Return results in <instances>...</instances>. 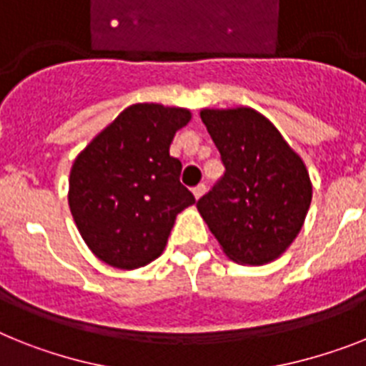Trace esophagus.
Returning <instances> with one entry per match:
<instances>
[{
    "instance_id": "1",
    "label": "esophagus",
    "mask_w": 366,
    "mask_h": 366,
    "mask_svg": "<svg viewBox=\"0 0 366 366\" xmlns=\"http://www.w3.org/2000/svg\"><path fill=\"white\" fill-rule=\"evenodd\" d=\"M192 194H194L196 200H200L202 196L205 194V185H204V183H200V185H198V187H194V189H192Z\"/></svg>"
}]
</instances>
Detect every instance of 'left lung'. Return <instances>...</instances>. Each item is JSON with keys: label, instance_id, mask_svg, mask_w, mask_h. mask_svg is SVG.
<instances>
[{"label": "left lung", "instance_id": "left-lung-1", "mask_svg": "<svg viewBox=\"0 0 366 366\" xmlns=\"http://www.w3.org/2000/svg\"><path fill=\"white\" fill-rule=\"evenodd\" d=\"M226 172L196 207L224 254L243 265L279 258L303 228L312 200L307 166L252 108L200 112Z\"/></svg>", "mask_w": 366, "mask_h": 366}]
</instances>
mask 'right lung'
Masks as SVG:
<instances>
[{
  "label": "right lung",
  "mask_w": 366,
  "mask_h": 366,
  "mask_svg": "<svg viewBox=\"0 0 366 366\" xmlns=\"http://www.w3.org/2000/svg\"><path fill=\"white\" fill-rule=\"evenodd\" d=\"M190 122L185 108L132 104L76 157L69 207L93 254L117 269H138L162 254L177 213L194 204L181 185L170 144Z\"/></svg>",
  "instance_id": "right-lung-1"
}]
</instances>
